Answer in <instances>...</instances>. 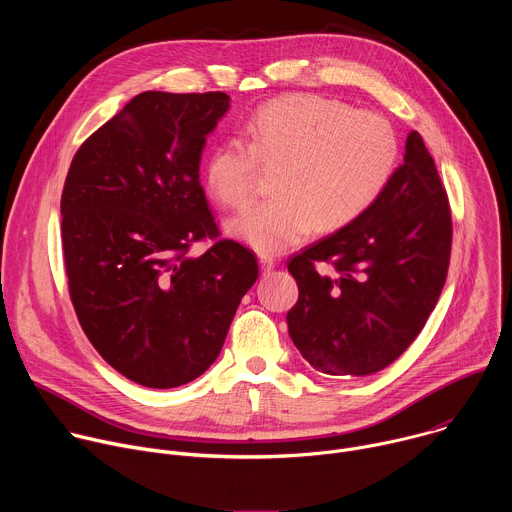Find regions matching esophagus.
<instances>
[{
	"mask_svg": "<svg viewBox=\"0 0 512 512\" xmlns=\"http://www.w3.org/2000/svg\"><path fill=\"white\" fill-rule=\"evenodd\" d=\"M259 265H261V271L267 275V273H271V271H273V267H275V259H273V257H269V255H261V257H259Z\"/></svg>",
	"mask_w": 512,
	"mask_h": 512,
	"instance_id": "obj_1",
	"label": "esophagus"
}]
</instances>
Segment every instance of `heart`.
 I'll list each match as a JSON object with an SVG mask.
<instances>
[{"mask_svg":"<svg viewBox=\"0 0 512 512\" xmlns=\"http://www.w3.org/2000/svg\"><path fill=\"white\" fill-rule=\"evenodd\" d=\"M247 139L227 137L210 152L204 180L225 206L255 192L259 163L277 168L275 196L229 221L233 237L259 253H281L314 229L334 231L371 208L389 184L399 156L391 123L342 101L298 93L261 105L245 123Z\"/></svg>","mask_w":512,"mask_h":512,"instance_id":"b5f03b06","label":"heart"}]
</instances>
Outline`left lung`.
<instances>
[{
	"label": "left lung",
	"mask_w": 512,
	"mask_h": 512,
	"mask_svg": "<svg viewBox=\"0 0 512 512\" xmlns=\"http://www.w3.org/2000/svg\"><path fill=\"white\" fill-rule=\"evenodd\" d=\"M450 251L448 194L411 131L403 164L375 204L287 261L300 289L287 312L291 340L326 375L364 377L389 367L440 300Z\"/></svg>",
	"instance_id": "obj_1"
}]
</instances>
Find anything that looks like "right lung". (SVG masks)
Returning a JSON list of instances; mask_svg holds the SVG:
<instances>
[{
  "label": "right lung",
  "instance_id": "obj_1",
  "mask_svg": "<svg viewBox=\"0 0 512 512\" xmlns=\"http://www.w3.org/2000/svg\"><path fill=\"white\" fill-rule=\"evenodd\" d=\"M227 93L133 97L72 158L60 214L68 294L97 352L129 381L172 389L221 352L255 255L221 239L200 186ZM213 245L202 256L191 247Z\"/></svg>",
  "mask_w": 512,
  "mask_h": 512
}]
</instances>
